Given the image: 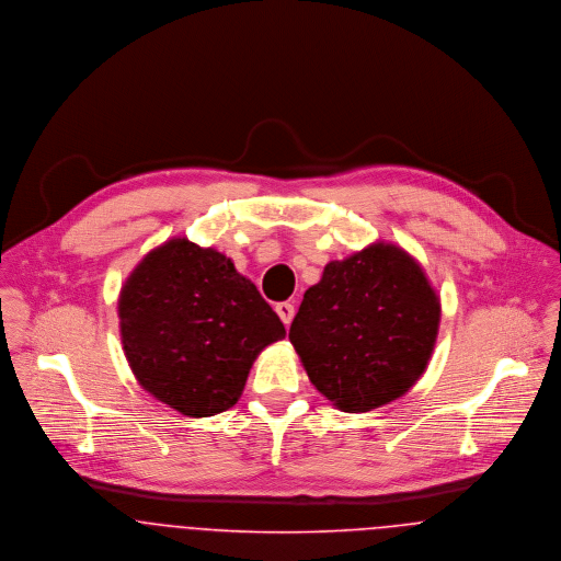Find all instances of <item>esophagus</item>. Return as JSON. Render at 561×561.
Returning <instances> with one entry per match:
<instances>
[{
    "label": "esophagus",
    "mask_w": 561,
    "mask_h": 561,
    "mask_svg": "<svg viewBox=\"0 0 561 561\" xmlns=\"http://www.w3.org/2000/svg\"><path fill=\"white\" fill-rule=\"evenodd\" d=\"M274 309H276L278 318L283 320L285 325H289V323H291V320H294V313H296V309H294V305H291V302H278Z\"/></svg>",
    "instance_id": "esophagus-1"
}]
</instances>
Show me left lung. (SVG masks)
<instances>
[{"instance_id": "1", "label": "left lung", "mask_w": 561, "mask_h": 561, "mask_svg": "<svg viewBox=\"0 0 561 561\" xmlns=\"http://www.w3.org/2000/svg\"><path fill=\"white\" fill-rule=\"evenodd\" d=\"M438 323L440 300L423 267L400 245L378 241L323 267L289 341L325 400L369 412L423 376Z\"/></svg>"}]
</instances>
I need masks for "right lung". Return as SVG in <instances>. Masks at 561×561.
<instances>
[{"label":"right lung","instance_id":"1","mask_svg":"<svg viewBox=\"0 0 561 561\" xmlns=\"http://www.w3.org/2000/svg\"><path fill=\"white\" fill-rule=\"evenodd\" d=\"M123 350L145 391L185 416L241 398L259 352L285 325L233 261L174 238L151 250L118 298Z\"/></svg>","mask_w":561,"mask_h":561}]
</instances>
